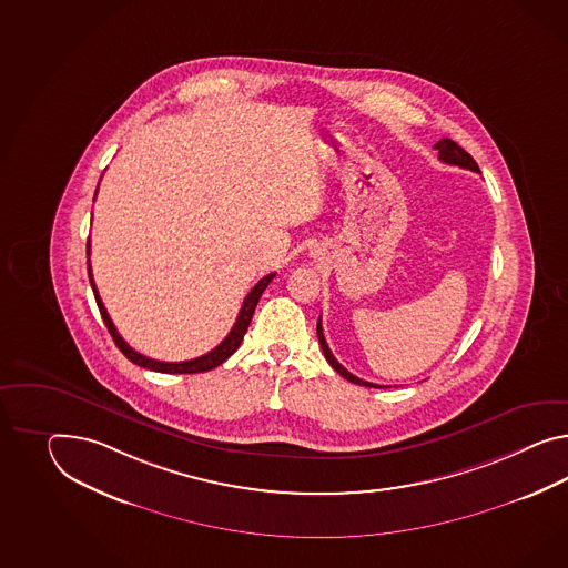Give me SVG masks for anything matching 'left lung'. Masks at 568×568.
I'll return each mask as SVG.
<instances>
[{"mask_svg":"<svg viewBox=\"0 0 568 568\" xmlns=\"http://www.w3.org/2000/svg\"><path fill=\"white\" fill-rule=\"evenodd\" d=\"M435 150L439 152V160L445 162V164L466 168V170H471V172H480V170H478V164L474 162V158H471L470 153L466 152L464 148H459L456 141H452V139L443 138L442 141H437V143H435ZM316 331H318V341L320 346H322V353H324L326 361L333 365L334 372H338V374L343 375L345 379H348L351 384H357V386L382 387L377 386V384H372V382H363V379H359L357 375L346 372L345 367H343L338 361L334 359L333 351L328 348V345H326V338H324L322 320H318V328H316Z\"/></svg>","mask_w":568,"mask_h":568,"instance_id":"left-lung-1","label":"left lung"}]
</instances>
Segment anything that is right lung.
Returning a JSON list of instances; mask_svg holds the SVG:
<instances>
[{"label":"right lung","instance_id":"1","mask_svg":"<svg viewBox=\"0 0 568 568\" xmlns=\"http://www.w3.org/2000/svg\"><path fill=\"white\" fill-rule=\"evenodd\" d=\"M88 254H90V242H88ZM88 277H90V285H92V291H94V297H97L100 316L104 320V324H106V328H109V333H111L114 345L121 348V353L125 355L126 359L133 361V363L139 365V367H145V369H152V372H160V374H203V372L215 369L217 365H222L223 361L227 359V357H232L235 351H237V346H240V343L244 341V334L248 331L250 320L254 316L256 304H258V300H261L263 291L266 290V285H268V283L273 281V277H275V273H271V275H266V277L261 278V281L252 287V291L246 295V300H244V304H242V310H240L237 318H235L234 328L230 331V334L223 338L220 345L215 346L213 351L205 353V355L196 357V359L179 361V363H166V361L150 359V357L141 355V353H138L135 348H131V346L126 345L125 341H123V336L116 333V328H114V324H112L111 316H109L106 307H104L102 300H100V295H98L97 285H94V278H92L90 261H88Z\"/></svg>","mask_w":568,"mask_h":568}]
</instances>
